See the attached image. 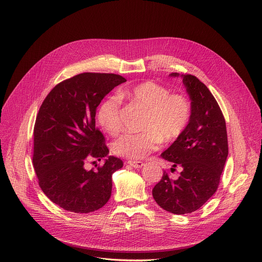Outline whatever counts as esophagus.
<instances>
[{
	"label": "esophagus",
	"instance_id": "obj_1",
	"mask_svg": "<svg viewBox=\"0 0 262 262\" xmlns=\"http://www.w3.org/2000/svg\"><path fill=\"white\" fill-rule=\"evenodd\" d=\"M127 164H128L130 167L135 168V169H139V168H141V167L144 165L142 162H137V161H128Z\"/></svg>",
	"mask_w": 262,
	"mask_h": 262
}]
</instances>
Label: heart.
Masks as SVG:
<instances>
[{
    "label": "heart",
    "mask_w": 262,
    "mask_h": 262,
    "mask_svg": "<svg viewBox=\"0 0 262 262\" xmlns=\"http://www.w3.org/2000/svg\"><path fill=\"white\" fill-rule=\"evenodd\" d=\"M145 108L143 133L125 134L113 144V151L123 158L141 160L155 151L160 141L170 143L184 132L191 118V106L184 96L170 94V91L155 83L144 82L118 91V96L106 98L99 106L97 119L110 135L121 128V100Z\"/></svg>",
    "instance_id": "b5f03b06"
}]
</instances>
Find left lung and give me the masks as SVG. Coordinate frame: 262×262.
I'll return each instance as SVG.
<instances>
[{"instance_id": "8db88e82", "label": "left lung", "mask_w": 262, "mask_h": 262, "mask_svg": "<svg viewBox=\"0 0 262 262\" xmlns=\"http://www.w3.org/2000/svg\"><path fill=\"white\" fill-rule=\"evenodd\" d=\"M182 79L191 98L188 126L161 157L180 168L178 178L167 172L156 184L152 196L165 210L185 214L199 209L216 191L228 157L226 122L208 88L192 74L173 72Z\"/></svg>"}]
</instances>
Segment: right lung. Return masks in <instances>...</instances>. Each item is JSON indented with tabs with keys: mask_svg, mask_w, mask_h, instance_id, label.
I'll use <instances>...</instances> for the list:
<instances>
[{
	"mask_svg": "<svg viewBox=\"0 0 262 262\" xmlns=\"http://www.w3.org/2000/svg\"><path fill=\"white\" fill-rule=\"evenodd\" d=\"M126 80L114 73L84 72L58 84L43 100L34 126L33 166L42 192L65 210L88 213L101 208L112 193V175L123 162L107 156L96 108ZM105 164L87 170L91 157Z\"/></svg>",
	"mask_w": 262,
	"mask_h": 262,
	"instance_id": "1",
	"label": "right lung"
}]
</instances>
